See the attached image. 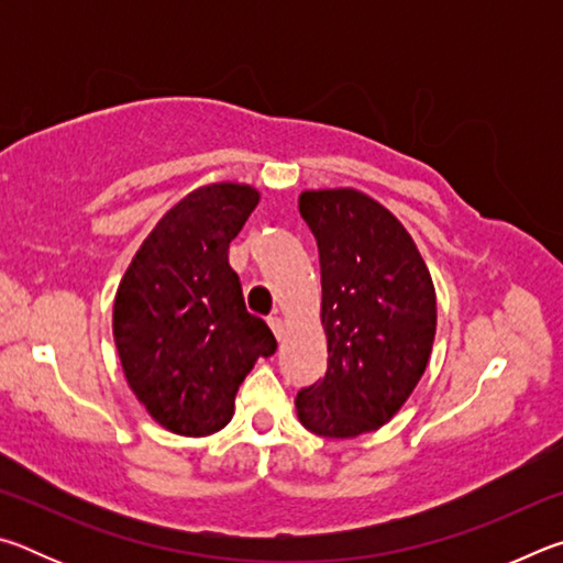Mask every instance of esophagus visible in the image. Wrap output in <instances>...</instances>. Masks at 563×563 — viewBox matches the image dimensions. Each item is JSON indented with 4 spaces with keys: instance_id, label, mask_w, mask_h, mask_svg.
Returning a JSON list of instances; mask_svg holds the SVG:
<instances>
[{
    "instance_id": "obj_1",
    "label": "esophagus",
    "mask_w": 563,
    "mask_h": 563,
    "mask_svg": "<svg viewBox=\"0 0 563 563\" xmlns=\"http://www.w3.org/2000/svg\"><path fill=\"white\" fill-rule=\"evenodd\" d=\"M268 325H271V330H273V335H275V338H278V340H283V338H285V322H283V318H278V316L268 318Z\"/></svg>"
}]
</instances>
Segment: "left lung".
Wrapping results in <instances>:
<instances>
[{
  "label": "left lung",
  "instance_id": "obj_1",
  "mask_svg": "<svg viewBox=\"0 0 563 563\" xmlns=\"http://www.w3.org/2000/svg\"><path fill=\"white\" fill-rule=\"evenodd\" d=\"M320 253L328 373L295 397L305 430L332 440L375 432L412 395L432 355L437 295L412 235L355 188L302 190Z\"/></svg>",
  "mask_w": 563,
  "mask_h": 563
}]
</instances>
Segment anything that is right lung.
Returning <instances> with one entry per match:
<instances>
[{"mask_svg":"<svg viewBox=\"0 0 563 563\" xmlns=\"http://www.w3.org/2000/svg\"><path fill=\"white\" fill-rule=\"evenodd\" d=\"M247 184H208L161 218L113 300L123 375L168 432L206 437L231 422L235 393L278 342L245 310L228 245L255 211Z\"/></svg>","mask_w":563,"mask_h":563,"instance_id":"right-lung-1","label":"right lung"}]
</instances>
